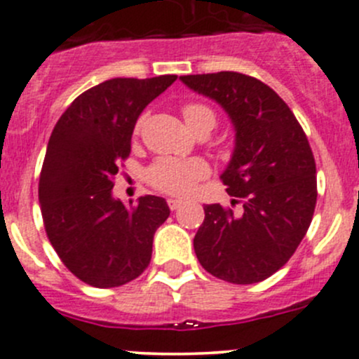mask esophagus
Returning <instances> with one entry per match:
<instances>
[{
  "label": "esophagus",
  "instance_id": "esophagus-1",
  "mask_svg": "<svg viewBox=\"0 0 359 359\" xmlns=\"http://www.w3.org/2000/svg\"><path fill=\"white\" fill-rule=\"evenodd\" d=\"M168 207H170V210H179V208L182 207V200H177V198H170Z\"/></svg>",
  "mask_w": 359,
  "mask_h": 359
}]
</instances>
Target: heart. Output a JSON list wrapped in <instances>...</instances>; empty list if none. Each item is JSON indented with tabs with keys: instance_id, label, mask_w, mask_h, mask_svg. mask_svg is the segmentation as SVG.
<instances>
[{
	"instance_id": "1",
	"label": "heart",
	"mask_w": 359,
	"mask_h": 359,
	"mask_svg": "<svg viewBox=\"0 0 359 359\" xmlns=\"http://www.w3.org/2000/svg\"><path fill=\"white\" fill-rule=\"evenodd\" d=\"M180 112H182L186 124L194 133L200 130H212L215 126V112L205 103L187 102L184 103ZM140 130L142 119L135 126V133H140ZM207 173L208 166L201 159H180L165 156V158H158L149 166L145 172V179L154 189L161 191V193L184 196Z\"/></svg>"
}]
</instances>
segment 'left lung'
<instances>
[{"label": "left lung", "mask_w": 359, "mask_h": 359, "mask_svg": "<svg viewBox=\"0 0 359 359\" xmlns=\"http://www.w3.org/2000/svg\"><path fill=\"white\" fill-rule=\"evenodd\" d=\"M180 80L215 100L236 131L221 180L241 212L205 205L194 252L217 279L261 283L290 261L312 222L318 179L307 135L286 102L254 76L217 72Z\"/></svg>", "instance_id": "8db88e82"}]
</instances>
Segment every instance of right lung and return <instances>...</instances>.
<instances>
[{"mask_svg": "<svg viewBox=\"0 0 359 359\" xmlns=\"http://www.w3.org/2000/svg\"><path fill=\"white\" fill-rule=\"evenodd\" d=\"M175 80H105L76 96L52 130L38 184L45 233L62 264L89 286H123L151 263L168 205L151 194L124 205L112 187L138 116Z\"/></svg>", "mask_w": 359, "mask_h": 359, "instance_id": "right-lung-1", "label": "right lung"}]
</instances>
